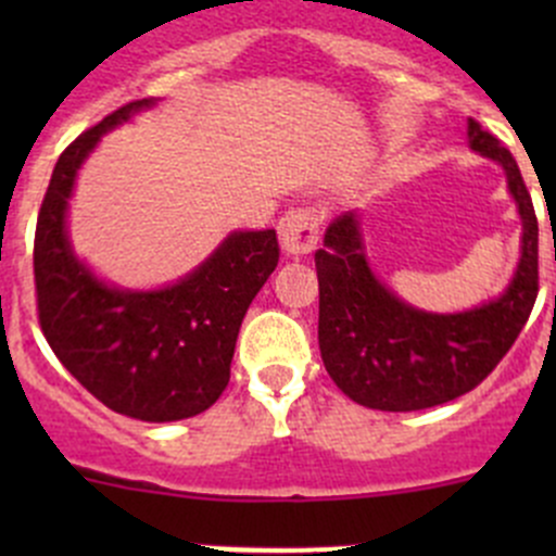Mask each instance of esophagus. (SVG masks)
Listing matches in <instances>:
<instances>
[{
	"label": "esophagus",
	"instance_id": "34e87169",
	"mask_svg": "<svg viewBox=\"0 0 556 556\" xmlns=\"http://www.w3.org/2000/svg\"><path fill=\"white\" fill-rule=\"evenodd\" d=\"M279 244L288 257H304L317 247L319 233V212L314 206L304 210H293L279 220L277 226Z\"/></svg>",
	"mask_w": 556,
	"mask_h": 556
}]
</instances>
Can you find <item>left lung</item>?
Returning <instances> with one entry per match:
<instances>
[{"instance_id": "obj_1", "label": "left lung", "mask_w": 556, "mask_h": 556, "mask_svg": "<svg viewBox=\"0 0 556 556\" xmlns=\"http://www.w3.org/2000/svg\"><path fill=\"white\" fill-rule=\"evenodd\" d=\"M468 144L503 166L521 217L519 266L495 301L457 314L408 306L371 271L357 212L336 217L314 252L319 355L336 387L361 406L419 412L465 395L511 350L535 304L538 220L517 161L473 117Z\"/></svg>"}]
</instances>
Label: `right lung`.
Here are the masks:
<instances>
[{
  "mask_svg": "<svg viewBox=\"0 0 556 556\" xmlns=\"http://www.w3.org/2000/svg\"><path fill=\"white\" fill-rule=\"evenodd\" d=\"M123 104L61 153L37 217L35 285L42 333L93 397L142 422L206 412L231 379L233 346L257 290L279 261L277 233L233 231L201 266L161 290H123L75 255L66 210L102 134L153 106Z\"/></svg>",
  "mask_w": 556,
  "mask_h": 556,
  "instance_id": "1",
  "label": "right lung"
}]
</instances>
